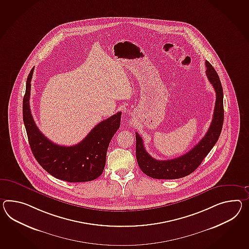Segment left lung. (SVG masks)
I'll return each instance as SVG.
<instances>
[{"label":"left lung","mask_w":249,"mask_h":249,"mask_svg":"<svg viewBox=\"0 0 249 249\" xmlns=\"http://www.w3.org/2000/svg\"><path fill=\"white\" fill-rule=\"evenodd\" d=\"M206 74L216 92L213 121L205 136L186 154L169 160H157L146 151L143 140L136 133V158L141 171L156 179H178L189 176L201 164L202 160L217 143L224 121L223 89L214 67L206 61Z\"/></svg>","instance_id":"8db88e82"}]
</instances>
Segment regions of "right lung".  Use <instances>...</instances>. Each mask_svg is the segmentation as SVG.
<instances>
[{"label": "right lung", "instance_id": "obj_1", "mask_svg": "<svg viewBox=\"0 0 249 249\" xmlns=\"http://www.w3.org/2000/svg\"><path fill=\"white\" fill-rule=\"evenodd\" d=\"M34 67L29 73L22 112L31 151L38 164L51 176L69 182H89L103 174L109 142L121 125L118 112L93 127L74 146H59L51 142L36 126L30 107L31 82Z\"/></svg>", "mask_w": 249, "mask_h": 249}]
</instances>
